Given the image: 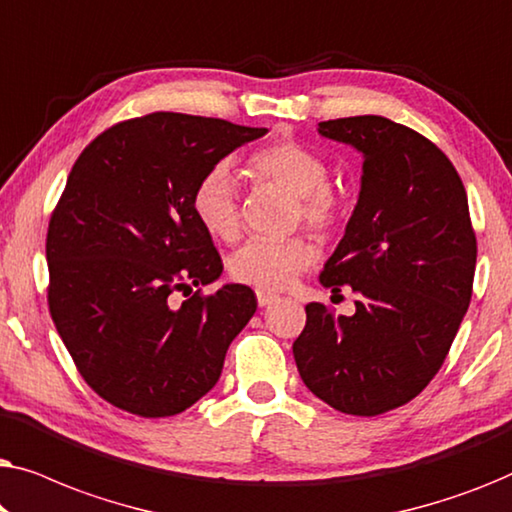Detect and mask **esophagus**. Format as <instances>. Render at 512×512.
Returning a JSON list of instances; mask_svg holds the SVG:
<instances>
[{"mask_svg":"<svg viewBox=\"0 0 512 512\" xmlns=\"http://www.w3.org/2000/svg\"><path fill=\"white\" fill-rule=\"evenodd\" d=\"M256 300L261 307H268L272 303H277L279 296H275V293H268V291H256Z\"/></svg>","mask_w":512,"mask_h":512,"instance_id":"34e87169","label":"esophagus"}]
</instances>
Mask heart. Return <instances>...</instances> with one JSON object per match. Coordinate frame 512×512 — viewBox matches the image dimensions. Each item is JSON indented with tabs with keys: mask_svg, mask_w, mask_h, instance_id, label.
Segmentation results:
<instances>
[{
	"mask_svg": "<svg viewBox=\"0 0 512 512\" xmlns=\"http://www.w3.org/2000/svg\"><path fill=\"white\" fill-rule=\"evenodd\" d=\"M249 170L258 181L282 188L296 198L293 219L314 230H331L340 219L342 202L328 186L326 160L298 142H277L249 158ZM195 221L216 240H235L240 233L237 181L226 163L214 165L191 193ZM314 261V247L305 237L289 240H249L228 258L233 279L265 291L286 289L303 268Z\"/></svg>",
	"mask_w": 512,
	"mask_h": 512,
	"instance_id": "obj_1",
	"label": "heart"
}]
</instances>
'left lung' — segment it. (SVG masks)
Here are the masks:
<instances>
[{"instance_id":"left-lung-1","label":"left lung","mask_w":512,"mask_h":512,"mask_svg":"<svg viewBox=\"0 0 512 512\" xmlns=\"http://www.w3.org/2000/svg\"><path fill=\"white\" fill-rule=\"evenodd\" d=\"M363 156L345 235L321 270L333 293H361L352 317L305 305L293 359L314 396L375 417L412 401L450 352L473 293L478 244L466 188L443 151L384 116L319 123Z\"/></svg>"}]
</instances>
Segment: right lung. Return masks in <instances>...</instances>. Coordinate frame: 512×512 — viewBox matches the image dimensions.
<instances>
[{"label":"right lung","instance_id":"obj_1","mask_svg":"<svg viewBox=\"0 0 512 512\" xmlns=\"http://www.w3.org/2000/svg\"><path fill=\"white\" fill-rule=\"evenodd\" d=\"M221 118L156 114L104 130L76 160L48 223V307L95 394L139 417L179 415L219 382L256 312L244 284L170 296L221 277L191 193L207 170L265 135Z\"/></svg>","mask_w":512,"mask_h":512}]
</instances>
